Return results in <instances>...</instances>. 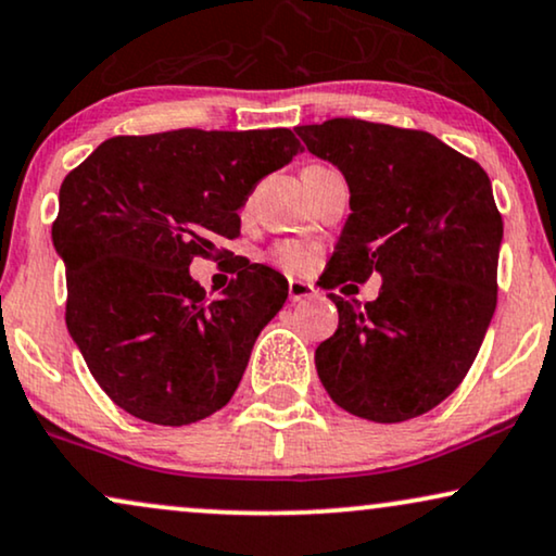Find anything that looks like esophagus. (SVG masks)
Instances as JSON below:
<instances>
[{
	"mask_svg": "<svg viewBox=\"0 0 556 556\" xmlns=\"http://www.w3.org/2000/svg\"><path fill=\"white\" fill-rule=\"evenodd\" d=\"M287 292H290V302H305L309 298H315L317 290L309 282H302V279H290L287 285Z\"/></svg>",
	"mask_w": 556,
	"mask_h": 556,
	"instance_id": "obj_1",
	"label": "esophagus"
}]
</instances>
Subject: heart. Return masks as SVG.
<instances>
[{
	"label": "heart",
	"instance_id": "heart-1",
	"mask_svg": "<svg viewBox=\"0 0 556 556\" xmlns=\"http://www.w3.org/2000/svg\"><path fill=\"white\" fill-rule=\"evenodd\" d=\"M269 258L279 266V269L300 274V271H305L309 264H313V251H309V247H305V243H300V241H282L271 249Z\"/></svg>",
	"mask_w": 556,
	"mask_h": 556
}]
</instances>
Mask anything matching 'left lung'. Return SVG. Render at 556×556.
<instances>
[{
    "mask_svg": "<svg viewBox=\"0 0 556 556\" xmlns=\"http://www.w3.org/2000/svg\"><path fill=\"white\" fill-rule=\"evenodd\" d=\"M298 135L351 188L323 290L383 279L364 307L330 294L338 330L317 345V376L361 419L427 414L463 383L495 309L503 220L491 180L421 129L345 116Z\"/></svg>",
    "mask_w": 556,
    "mask_h": 556,
    "instance_id": "obj_1",
    "label": "left lung"
}]
</instances>
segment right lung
<instances>
[{
	"instance_id": "add662e5",
	"label": "right lung",
	"mask_w": 556,
	"mask_h": 556,
	"mask_svg": "<svg viewBox=\"0 0 556 556\" xmlns=\"http://www.w3.org/2000/svg\"><path fill=\"white\" fill-rule=\"evenodd\" d=\"M302 144L290 129L111 137L65 175L53 243L65 325L88 371L131 417L182 427L231 402L287 279L241 264L216 300L188 266L224 256L256 182Z\"/></svg>"
}]
</instances>
